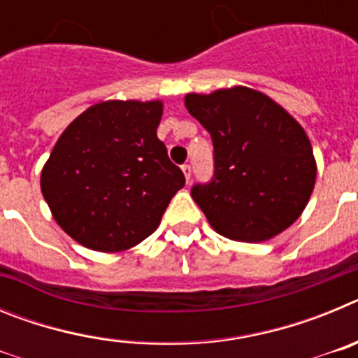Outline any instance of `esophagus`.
Instances as JSON below:
<instances>
[{
    "label": "esophagus",
    "mask_w": 358,
    "mask_h": 358,
    "mask_svg": "<svg viewBox=\"0 0 358 358\" xmlns=\"http://www.w3.org/2000/svg\"><path fill=\"white\" fill-rule=\"evenodd\" d=\"M182 172H185L186 182L192 181V164H182Z\"/></svg>",
    "instance_id": "34e87169"
}]
</instances>
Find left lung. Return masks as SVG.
Listing matches in <instances>:
<instances>
[{"instance_id": "obj_1", "label": "left lung", "mask_w": 358, "mask_h": 358, "mask_svg": "<svg viewBox=\"0 0 358 358\" xmlns=\"http://www.w3.org/2000/svg\"><path fill=\"white\" fill-rule=\"evenodd\" d=\"M210 132L213 177L192 186L211 227L226 238L264 242L297 220L315 185L312 145L281 106L249 87L186 94Z\"/></svg>"}]
</instances>
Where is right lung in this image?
Returning <instances> with one entry per match:
<instances>
[{
	"label": "right lung",
	"mask_w": 358,
	"mask_h": 358,
	"mask_svg": "<svg viewBox=\"0 0 358 358\" xmlns=\"http://www.w3.org/2000/svg\"><path fill=\"white\" fill-rule=\"evenodd\" d=\"M161 102L96 103L73 120L41 173L57 224L85 248L129 249L152 235L185 173L157 140Z\"/></svg>",
	"instance_id": "right-lung-1"
}]
</instances>
